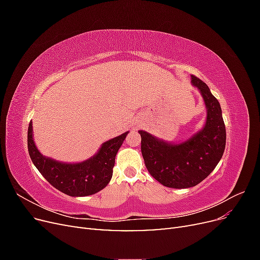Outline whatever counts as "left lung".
Wrapping results in <instances>:
<instances>
[{
	"instance_id": "left-lung-1",
	"label": "left lung",
	"mask_w": 260,
	"mask_h": 260,
	"mask_svg": "<svg viewBox=\"0 0 260 260\" xmlns=\"http://www.w3.org/2000/svg\"><path fill=\"white\" fill-rule=\"evenodd\" d=\"M207 107L205 127L181 144L164 142L145 131L141 135V152L149 174L159 183L174 188L198 185L216 168L224 152L225 125L218 100L208 85L192 76Z\"/></svg>"
}]
</instances>
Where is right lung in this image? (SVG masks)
Segmentation results:
<instances>
[{
    "label": "right lung",
    "instance_id": "obj_1",
    "mask_svg": "<svg viewBox=\"0 0 260 260\" xmlns=\"http://www.w3.org/2000/svg\"><path fill=\"white\" fill-rule=\"evenodd\" d=\"M128 132L107 141L91 159L65 164L46 158L38 151L32 138V122L28 127V152L37 169L58 191L69 196H88L104 188L113 176L115 157Z\"/></svg>",
    "mask_w": 260,
    "mask_h": 260
}]
</instances>
